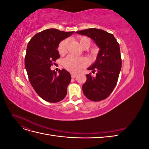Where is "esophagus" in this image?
Segmentation results:
<instances>
[{
  "label": "esophagus",
  "mask_w": 149,
  "mask_h": 149,
  "mask_svg": "<svg viewBox=\"0 0 149 149\" xmlns=\"http://www.w3.org/2000/svg\"><path fill=\"white\" fill-rule=\"evenodd\" d=\"M71 78H75L76 76H77V74H73V73H71Z\"/></svg>",
  "instance_id": "34e87169"
}]
</instances>
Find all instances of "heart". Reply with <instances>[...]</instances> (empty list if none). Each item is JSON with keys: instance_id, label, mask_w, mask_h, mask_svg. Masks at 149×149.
Wrapping results in <instances>:
<instances>
[{"instance_id": "b5f03b06", "label": "heart", "mask_w": 149, "mask_h": 149, "mask_svg": "<svg viewBox=\"0 0 149 149\" xmlns=\"http://www.w3.org/2000/svg\"><path fill=\"white\" fill-rule=\"evenodd\" d=\"M78 40L80 45L83 49H87L91 46V40L87 37H85V36L78 37ZM68 43V39L66 38L61 40L58 44L57 49L60 55H64L66 53ZM87 63L88 61L86 58L83 57L77 58L72 55L66 56L62 62L63 66L66 70L73 72V73L78 71L81 68L86 66Z\"/></svg>"}]
</instances>
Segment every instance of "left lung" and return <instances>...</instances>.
Listing matches in <instances>:
<instances>
[{
  "label": "left lung",
  "mask_w": 149,
  "mask_h": 149,
  "mask_svg": "<svg viewBox=\"0 0 149 149\" xmlns=\"http://www.w3.org/2000/svg\"><path fill=\"white\" fill-rule=\"evenodd\" d=\"M92 38L100 47L96 61L88 68L96 76L86 75V81L83 85V91L92 101L105 100L113 91L118 83L122 66L119 44L114 35L97 29H89L76 32Z\"/></svg>",
  "instance_id": "1"
}]
</instances>
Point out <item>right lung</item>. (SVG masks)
I'll return each mask as SVG.
<instances>
[{"label": "right lung", "mask_w": 149, "mask_h": 149, "mask_svg": "<svg viewBox=\"0 0 149 149\" xmlns=\"http://www.w3.org/2000/svg\"><path fill=\"white\" fill-rule=\"evenodd\" d=\"M74 31L49 29L35 34L28 43L25 58V66L30 83L45 101L58 102L63 100L71 77L65 69L57 74L51 70L56 60L60 58L57 47L59 43Z\"/></svg>", "instance_id": "right-lung-1"}]
</instances>
